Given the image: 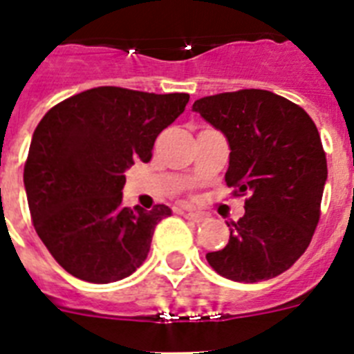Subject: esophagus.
<instances>
[{"mask_svg":"<svg viewBox=\"0 0 354 354\" xmlns=\"http://www.w3.org/2000/svg\"><path fill=\"white\" fill-rule=\"evenodd\" d=\"M186 218L187 220L195 221V223H200V221H204V214H200V212H195V211H187L186 212Z\"/></svg>","mask_w":354,"mask_h":354,"instance_id":"1","label":"esophagus"}]
</instances>
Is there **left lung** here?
<instances>
[{
    "label": "left lung",
    "mask_w": 354,
    "mask_h": 354,
    "mask_svg": "<svg viewBox=\"0 0 354 354\" xmlns=\"http://www.w3.org/2000/svg\"><path fill=\"white\" fill-rule=\"evenodd\" d=\"M193 111L225 134V174L245 216L228 223L227 246L205 255L234 282L255 283L282 274L310 245L328 179L326 154L305 109L268 90H239L198 99Z\"/></svg>",
    "instance_id": "left-lung-1"
}]
</instances>
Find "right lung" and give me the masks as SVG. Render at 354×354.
<instances>
[{
    "instance_id": "add662e5",
    "label": "right lung",
    "mask_w": 354,
    "mask_h": 354,
    "mask_svg": "<svg viewBox=\"0 0 354 354\" xmlns=\"http://www.w3.org/2000/svg\"><path fill=\"white\" fill-rule=\"evenodd\" d=\"M187 93L97 86L51 108L24 165L37 234L72 277L92 283L129 277L149 255L168 205H122L124 171L149 162L158 134L186 108Z\"/></svg>"
}]
</instances>
